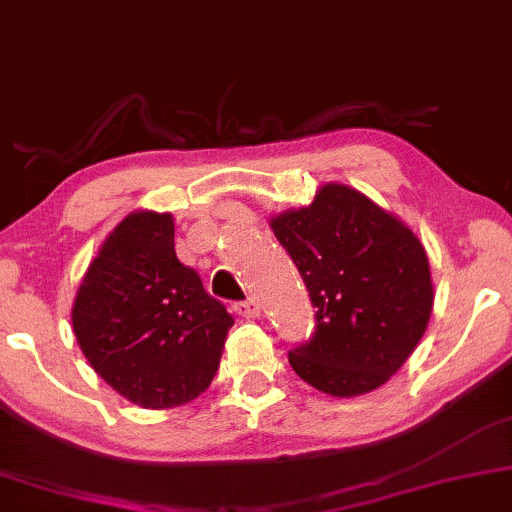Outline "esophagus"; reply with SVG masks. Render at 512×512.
Returning a JSON list of instances; mask_svg holds the SVG:
<instances>
[{
  "mask_svg": "<svg viewBox=\"0 0 512 512\" xmlns=\"http://www.w3.org/2000/svg\"><path fill=\"white\" fill-rule=\"evenodd\" d=\"M233 310L238 312L240 317H245V319H257L260 317V303H257V300H243V303H236L233 305Z\"/></svg>",
  "mask_w": 512,
  "mask_h": 512,
  "instance_id": "1",
  "label": "esophagus"
}]
</instances>
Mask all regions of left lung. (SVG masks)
<instances>
[{"mask_svg": "<svg viewBox=\"0 0 512 512\" xmlns=\"http://www.w3.org/2000/svg\"><path fill=\"white\" fill-rule=\"evenodd\" d=\"M269 224L317 307L310 341L288 353L295 374L334 398L379 389L432 317L434 283L420 238L343 183H326L312 205Z\"/></svg>", "mask_w": 512, "mask_h": 512, "instance_id": "obj_1", "label": "left lung"}]
</instances>
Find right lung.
<instances>
[{
  "label": "right lung",
  "instance_id": "right-lung-1",
  "mask_svg": "<svg viewBox=\"0 0 512 512\" xmlns=\"http://www.w3.org/2000/svg\"><path fill=\"white\" fill-rule=\"evenodd\" d=\"M71 322L90 367L116 393L166 410L207 391L233 317L200 274L178 262L174 217L138 209L90 262Z\"/></svg>",
  "mask_w": 512,
  "mask_h": 512
}]
</instances>
